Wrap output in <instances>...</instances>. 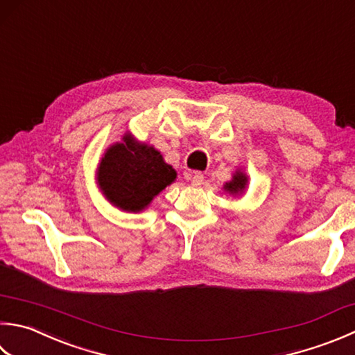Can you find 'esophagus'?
Segmentation results:
<instances>
[{
	"label": "esophagus",
	"instance_id": "1",
	"mask_svg": "<svg viewBox=\"0 0 355 355\" xmlns=\"http://www.w3.org/2000/svg\"><path fill=\"white\" fill-rule=\"evenodd\" d=\"M186 178L191 180V183L193 186H200V184H203V182H205V175H203V173H200V172H186Z\"/></svg>",
	"mask_w": 355,
	"mask_h": 355
}]
</instances>
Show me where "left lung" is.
<instances>
[{
  "label": "left lung",
  "instance_id": "8db88e82",
  "mask_svg": "<svg viewBox=\"0 0 355 355\" xmlns=\"http://www.w3.org/2000/svg\"><path fill=\"white\" fill-rule=\"evenodd\" d=\"M246 182H248V180H246L245 175H243V173H235L234 180H232L231 183H226L225 189L229 191L231 193H239V192H241L243 189H245Z\"/></svg>",
  "mask_w": 355,
  "mask_h": 355
}]
</instances>
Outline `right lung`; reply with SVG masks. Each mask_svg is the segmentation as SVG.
<instances>
[{"label": "right lung", "instance_id": "add662e5", "mask_svg": "<svg viewBox=\"0 0 355 355\" xmlns=\"http://www.w3.org/2000/svg\"><path fill=\"white\" fill-rule=\"evenodd\" d=\"M114 144L98 168V184L110 203L124 211H141L175 180V171L154 148L126 135Z\"/></svg>", "mask_w": 355, "mask_h": 355}]
</instances>
